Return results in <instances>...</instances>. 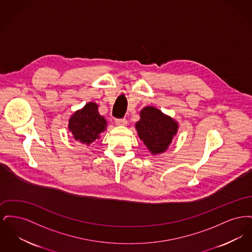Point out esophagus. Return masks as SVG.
Listing matches in <instances>:
<instances>
[{
  "instance_id": "obj_1",
  "label": "esophagus",
  "mask_w": 252,
  "mask_h": 252,
  "mask_svg": "<svg viewBox=\"0 0 252 252\" xmlns=\"http://www.w3.org/2000/svg\"><path fill=\"white\" fill-rule=\"evenodd\" d=\"M115 124L116 126H126L127 124V121L126 118H123V119H116L115 120Z\"/></svg>"
}]
</instances>
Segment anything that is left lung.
<instances>
[{
    "label": "left lung",
    "mask_w": 252,
    "mask_h": 252,
    "mask_svg": "<svg viewBox=\"0 0 252 252\" xmlns=\"http://www.w3.org/2000/svg\"><path fill=\"white\" fill-rule=\"evenodd\" d=\"M140 117L135 125L139 138L153 155L165 152L178 132V123L154 107L143 108Z\"/></svg>",
    "instance_id": "obj_1"
}]
</instances>
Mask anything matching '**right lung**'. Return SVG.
<instances>
[{
	"label": "right lung",
	"instance_id": "1",
	"mask_svg": "<svg viewBox=\"0 0 252 252\" xmlns=\"http://www.w3.org/2000/svg\"><path fill=\"white\" fill-rule=\"evenodd\" d=\"M107 128V121L98 112V106L90 102L75 111L69 120V130L75 141L89 144L99 139L100 134Z\"/></svg>",
	"mask_w": 252,
	"mask_h": 252
}]
</instances>
